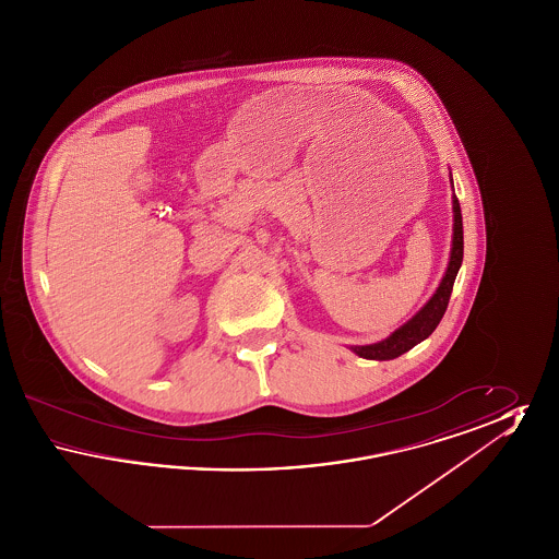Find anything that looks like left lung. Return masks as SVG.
Returning <instances> with one entry per match:
<instances>
[{
    "instance_id": "1",
    "label": "left lung",
    "mask_w": 559,
    "mask_h": 559,
    "mask_svg": "<svg viewBox=\"0 0 559 559\" xmlns=\"http://www.w3.org/2000/svg\"><path fill=\"white\" fill-rule=\"evenodd\" d=\"M461 262H463V217H461V207H459L456 197H452L451 260H449V266H447V272H444L438 289L427 299L426 306L413 319L406 320L385 340H381L377 344H369V346H352L349 349L356 356L367 358V360H392V358L402 356L404 352H408L411 347L421 344L436 331V326L440 324V320L447 312L452 285H454Z\"/></svg>"
}]
</instances>
